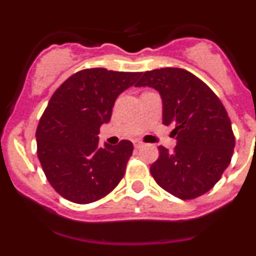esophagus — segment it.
<instances>
[{
    "label": "esophagus",
    "instance_id": "34e87169",
    "mask_svg": "<svg viewBox=\"0 0 256 256\" xmlns=\"http://www.w3.org/2000/svg\"><path fill=\"white\" fill-rule=\"evenodd\" d=\"M132 144H134V146L136 147V148H140V147L142 146V142H141L140 140H134Z\"/></svg>",
    "mask_w": 256,
    "mask_h": 256
}]
</instances>
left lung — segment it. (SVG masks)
I'll use <instances>...</instances> for the list:
<instances>
[{
    "mask_svg": "<svg viewBox=\"0 0 256 256\" xmlns=\"http://www.w3.org/2000/svg\"><path fill=\"white\" fill-rule=\"evenodd\" d=\"M136 86H150L162 99V122L174 126L172 152L160 146L152 177L180 200L208 192L230 164L236 138L226 110L207 84L180 68L144 72Z\"/></svg>",
    "mask_w": 256,
    "mask_h": 256,
    "instance_id": "8db88e82",
    "label": "left lung"
}]
</instances>
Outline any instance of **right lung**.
Listing matches in <instances>:
<instances>
[{
	"mask_svg": "<svg viewBox=\"0 0 256 256\" xmlns=\"http://www.w3.org/2000/svg\"><path fill=\"white\" fill-rule=\"evenodd\" d=\"M141 73L84 69L52 95L38 124L37 154L52 187L66 200L88 204L110 193L132 154L128 140L99 146V130L112 118L115 100Z\"/></svg>",
	"mask_w": 256,
	"mask_h": 256,
	"instance_id": "right-lung-1",
	"label": "right lung"
}]
</instances>
